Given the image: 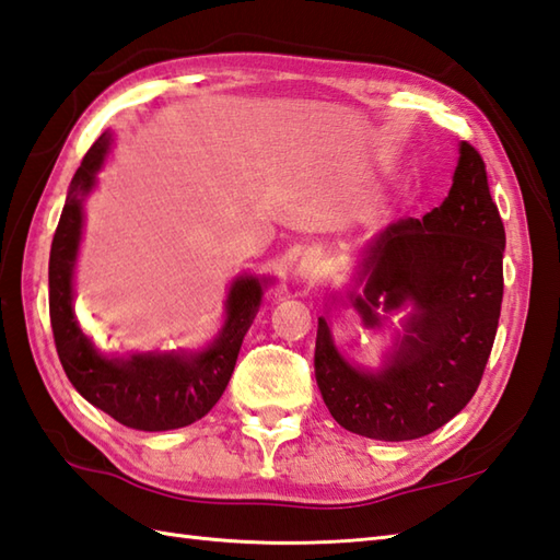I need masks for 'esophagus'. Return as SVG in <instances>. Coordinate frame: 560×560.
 <instances>
[{
  "label": "esophagus",
  "mask_w": 560,
  "mask_h": 560,
  "mask_svg": "<svg viewBox=\"0 0 560 560\" xmlns=\"http://www.w3.org/2000/svg\"><path fill=\"white\" fill-rule=\"evenodd\" d=\"M296 278L302 282H314L322 278V258L316 254H304L300 264H296Z\"/></svg>",
  "instance_id": "34e87169"
}]
</instances>
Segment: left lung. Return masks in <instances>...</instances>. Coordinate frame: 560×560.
Segmentation results:
<instances>
[{"label": "left lung", "mask_w": 560, "mask_h": 560, "mask_svg": "<svg viewBox=\"0 0 560 560\" xmlns=\"http://www.w3.org/2000/svg\"><path fill=\"white\" fill-rule=\"evenodd\" d=\"M505 226L486 164L459 144L450 196L423 220H398L362 250L348 302L368 328L408 310L382 368L352 364L318 318L314 372L338 425L404 442L430 435L471 401L493 348L503 304Z\"/></svg>", "instance_id": "obj_1"}]
</instances>
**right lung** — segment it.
<instances>
[{
  "mask_svg": "<svg viewBox=\"0 0 560 560\" xmlns=\"http://www.w3.org/2000/svg\"><path fill=\"white\" fill-rule=\"evenodd\" d=\"M113 135L91 144L67 190L50 248V324L62 370L91 406L125 428L162 432L196 423L220 401L232 380L246 330L272 278L238 276L224 302L220 334L200 350H152L106 355L84 336L74 316V266L84 230V200L96 188Z\"/></svg>",
  "mask_w": 560,
  "mask_h": 560,
  "instance_id": "add662e5",
  "label": "right lung"
}]
</instances>
